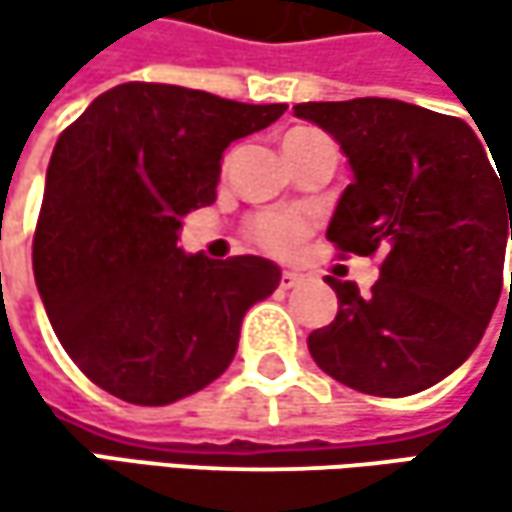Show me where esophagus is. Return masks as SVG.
<instances>
[{
    "instance_id": "34e87169",
    "label": "esophagus",
    "mask_w": 512,
    "mask_h": 512,
    "mask_svg": "<svg viewBox=\"0 0 512 512\" xmlns=\"http://www.w3.org/2000/svg\"><path fill=\"white\" fill-rule=\"evenodd\" d=\"M299 281H302V275H299L296 269H284V272H281V287H284V290L296 287Z\"/></svg>"
}]
</instances>
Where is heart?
Instances as JSON below:
<instances>
[{
    "mask_svg": "<svg viewBox=\"0 0 512 512\" xmlns=\"http://www.w3.org/2000/svg\"><path fill=\"white\" fill-rule=\"evenodd\" d=\"M317 130L308 127H296L284 136V145H296L308 136H314ZM308 234V222L302 216L293 213H257L249 225V237L252 243L260 246L269 255H287L290 249H296V243Z\"/></svg>",
    "mask_w": 512,
    "mask_h": 512,
    "instance_id": "obj_1",
    "label": "heart"
}]
</instances>
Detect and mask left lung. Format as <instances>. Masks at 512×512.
<instances>
[{
  "label": "left lung",
  "mask_w": 512,
  "mask_h": 512,
  "mask_svg": "<svg viewBox=\"0 0 512 512\" xmlns=\"http://www.w3.org/2000/svg\"><path fill=\"white\" fill-rule=\"evenodd\" d=\"M293 112L332 133L356 174L329 243L338 257L382 255L370 296L329 275L338 317L308 335V350L320 370L364 394L424 391L474 353L498 305L512 174L492 168L483 133L462 118L403 100L299 103Z\"/></svg>",
  "instance_id": "left-lung-1"
}]
</instances>
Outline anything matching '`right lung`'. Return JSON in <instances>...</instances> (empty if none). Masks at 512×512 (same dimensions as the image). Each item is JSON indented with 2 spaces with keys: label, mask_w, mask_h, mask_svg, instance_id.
<instances>
[{
  "label": "right lung",
  "mask_w": 512,
  "mask_h": 512,
  "mask_svg": "<svg viewBox=\"0 0 512 512\" xmlns=\"http://www.w3.org/2000/svg\"><path fill=\"white\" fill-rule=\"evenodd\" d=\"M284 109L124 82L58 136L32 240L35 284L64 353L103 391L165 406L228 370L246 311L281 269L255 255H183L177 231L216 201L225 148Z\"/></svg>",
  "instance_id": "obj_1"
}]
</instances>
